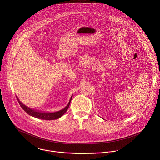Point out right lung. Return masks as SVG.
Here are the masks:
<instances>
[{"label":"right lung","instance_id":"right-lung-1","mask_svg":"<svg viewBox=\"0 0 160 160\" xmlns=\"http://www.w3.org/2000/svg\"><path fill=\"white\" fill-rule=\"evenodd\" d=\"M72 99V96L71 97L70 101H69V102H68V105L65 108H64L62 109H61L59 111L54 112H42V111H38L37 110L32 109L26 106L18 99V98H17V99L19 102V104H20L22 109H23L26 112H27L29 115L35 117L38 119L45 120H53L59 118L61 117H62L66 112V111L68 110V108H69Z\"/></svg>","mask_w":160,"mask_h":160}]
</instances>
